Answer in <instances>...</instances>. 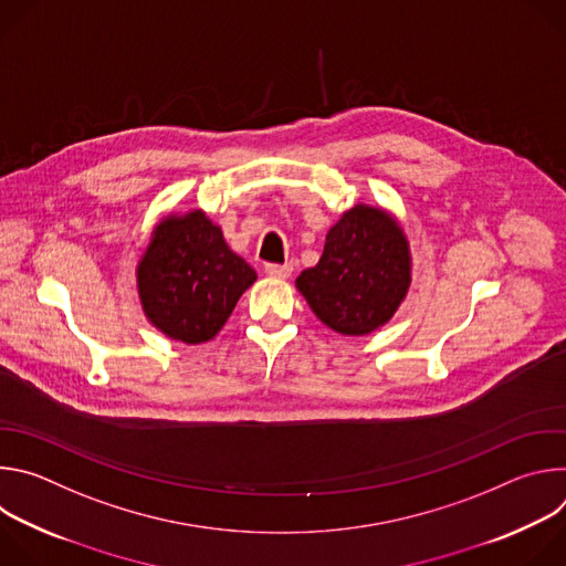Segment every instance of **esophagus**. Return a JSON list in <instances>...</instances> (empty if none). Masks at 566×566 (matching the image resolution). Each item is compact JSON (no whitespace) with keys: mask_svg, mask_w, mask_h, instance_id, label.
Masks as SVG:
<instances>
[{"mask_svg":"<svg viewBox=\"0 0 566 566\" xmlns=\"http://www.w3.org/2000/svg\"><path fill=\"white\" fill-rule=\"evenodd\" d=\"M264 273L271 277H289L293 273V266L289 262L286 264H266Z\"/></svg>","mask_w":566,"mask_h":566,"instance_id":"1","label":"esophagus"}]
</instances>
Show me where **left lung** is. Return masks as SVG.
<instances>
[{
	"mask_svg": "<svg viewBox=\"0 0 566 566\" xmlns=\"http://www.w3.org/2000/svg\"><path fill=\"white\" fill-rule=\"evenodd\" d=\"M295 284L334 332L371 334L408 293V239L382 210L356 206L329 230L319 262L302 271Z\"/></svg>",
	"mask_w": 566,
	"mask_h": 566,
	"instance_id": "1",
	"label": "left lung"
}]
</instances>
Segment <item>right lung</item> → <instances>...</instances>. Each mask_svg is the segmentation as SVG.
<instances>
[{
    "instance_id": "obj_1",
    "label": "right lung",
    "mask_w": 566,
    "mask_h": 566,
    "mask_svg": "<svg viewBox=\"0 0 566 566\" xmlns=\"http://www.w3.org/2000/svg\"><path fill=\"white\" fill-rule=\"evenodd\" d=\"M255 280L251 264L228 249L221 230L199 210L160 223L138 264L145 315L188 345L214 338Z\"/></svg>"
}]
</instances>
